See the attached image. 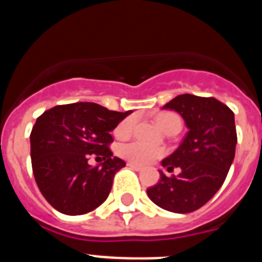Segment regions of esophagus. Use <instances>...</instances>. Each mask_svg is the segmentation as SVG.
Segmentation results:
<instances>
[{"label": "esophagus", "instance_id": "34e87169", "mask_svg": "<svg viewBox=\"0 0 262 262\" xmlns=\"http://www.w3.org/2000/svg\"><path fill=\"white\" fill-rule=\"evenodd\" d=\"M127 165H128L129 168H133V169H135V170H138V172L143 169V166L138 165V164H135V163H131V161H128V163H127Z\"/></svg>", "mask_w": 262, "mask_h": 262}]
</instances>
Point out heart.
<instances>
[{
	"label": "heart",
	"instance_id": "1",
	"mask_svg": "<svg viewBox=\"0 0 262 262\" xmlns=\"http://www.w3.org/2000/svg\"><path fill=\"white\" fill-rule=\"evenodd\" d=\"M155 119H156V123L159 124V127L163 131H168L172 126H181V119L173 113H160V114L156 115ZM135 123V115H129V117L124 118L115 128L114 135L119 139L128 138L133 134ZM119 155L124 159L129 160L131 163L145 165V164L152 163L154 160L164 156L165 151L161 147H154V145L144 144L142 142H129L120 145Z\"/></svg>",
	"mask_w": 262,
	"mask_h": 262
}]
</instances>
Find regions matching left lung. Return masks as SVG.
Returning <instances> with one entry per match:
<instances>
[{
    "label": "left lung",
    "instance_id": "left-lung-1",
    "mask_svg": "<svg viewBox=\"0 0 262 262\" xmlns=\"http://www.w3.org/2000/svg\"><path fill=\"white\" fill-rule=\"evenodd\" d=\"M163 108L177 111L189 128L181 145L161 161L178 176L166 177L147 189L149 200L159 207L187 214L209 202L223 185L235 157L237 143L233 111L214 97L181 94Z\"/></svg>",
    "mask_w": 262,
    "mask_h": 262
}]
</instances>
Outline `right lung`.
Returning <instances> with one entry per match:
<instances>
[{"instance_id":"obj_1","label":"right lung","mask_w":262,"mask_h":262,"mask_svg":"<svg viewBox=\"0 0 262 262\" xmlns=\"http://www.w3.org/2000/svg\"><path fill=\"white\" fill-rule=\"evenodd\" d=\"M129 113L76 102L55 106L36 119L30 135L32 172L53 209L82 215L105 202L115 173L126 166L108 148L110 133ZM93 156L104 163L90 167L87 160Z\"/></svg>"}]
</instances>
